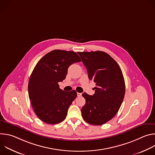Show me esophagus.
I'll return each mask as SVG.
<instances>
[{
  "label": "esophagus",
  "mask_w": 155,
  "mask_h": 155,
  "mask_svg": "<svg viewBox=\"0 0 155 155\" xmlns=\"http://www.w3.org/2000/svg\"><path fill=\"white\" fill-rule=\"evenodd\" d=\"M81 96V93H77V96L78 97H80Z\"/></svg>",
  "instance_id": "34e87169"
}]
</instances>
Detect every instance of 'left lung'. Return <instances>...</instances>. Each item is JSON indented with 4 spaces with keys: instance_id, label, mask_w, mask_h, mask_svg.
Segmentation results:
<instances>
[{
    "instance_id": "1",
    "label": "left lung",
    "mask_w": 155,
    "mask_h": 155,
    "mask_svg": "<svg viewBox=\"0 0 155 155\" xmlns=\"http://www.w3.org/2000/svg\"><path fill=\"white\" fill-rule=\"evenodd\" d=\"M87 69L90 80L96 83L93 96L84 93L86 100L81 115L87 123L102 125L117 114L125 94V83L117 62L101 51L78 52Z\"/></svg>"
}]
</instances>
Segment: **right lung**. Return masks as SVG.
Wrapping results in <instances>:
<instances>
[{
	"label": "right lung",
	"mask_w": 155,
	"mask_h": 155,
	"mask_svg": "<svg viewBox=\"0 0 155 155\" xmlns=\"http://www.w3.org/2000/svg\"><path fill=\"white\" fill-rule=\"evenodd\" d=\"M80 61L74 51L55 50L36 64L29 80L28 93L34 112L42 121L55 124L65 118L77 93L61 90L58 83L65 78L71 65Z\"/></svg>",
	"instance_id": "1"
}]
</instances>
